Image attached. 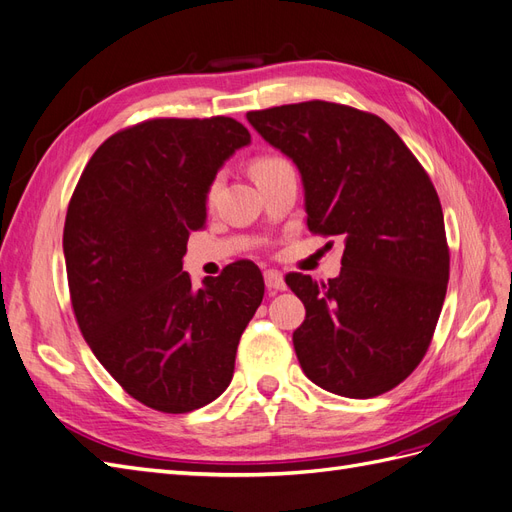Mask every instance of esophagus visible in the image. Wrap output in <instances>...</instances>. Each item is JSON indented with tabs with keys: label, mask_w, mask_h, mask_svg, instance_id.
Masks as SVG:
<instances>
[{
	"label": "esophagus",
	"mask_w": 512,
	"mask_h": 512,
	"mask_svg": "<svg viewBox=\"0 0 512 512\" xmlns=\"http://www.w3.org/2000/svg\"><path fill=\"white\" fill-rule=\"evenodd\" d=\"M265 284L271 292H277V290H284L286 288V282H284V275L280 271L275 269H269L265 271Z\"/></svg>",
	"instance_id": "1"
}]
</instances>
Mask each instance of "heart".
Masks as SVG:
<instances>
[{
	"instance_id": "b5f03b06",
	"label": "heart",
	"mask_w": 512,
	"mask_h": 512,
	"mask_svg": "<svg viewBox=\"0 0 512 512\" xmlns=\"http://www.w3.org/2000/svg\"><path fill=\"white\" fill-rule=\"evenodd\" d=\"M282 164H286L282 158H273V156L258 158V160H254V164H252V177H254V179L265 177V175H269V173H271V170L280 168ZM215 190H218V181H215V183L211 185V190H209V198L215 194Z\"/></svg>"
}]
</instances>
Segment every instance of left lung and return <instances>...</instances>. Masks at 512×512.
Listing matches in <instances>:
<instances>
[{
	"mask_svg": "<svg viewBox=\"0 0 512 512\" xmlns=\"http://www.w3.org/2000/svg\"><path fill=\"white\" fill-rule=\"evenodd\" d=\"M301 173L307 228L342 237V271L327 284L290 273L305 305L292 344L320 389L367 399L395 389L425 356L448 284L436 188L380 117L333 102L247 113Z\"/></svg>",
	"mask_w": 512,
	"mask_h": 512,
	"instance_id": "1",
	"label": "left lung"
}]
</instances>
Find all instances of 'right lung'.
<instances>
[{"label": "right lung", "mask_w": 512, "mask_h": 512, "mask_svg": "<svg viewBox=\"0 0 512 512\" xmlns=\"http://www.w3.org/2000/svg\"><path fill=\"white\" fill-rule=\"evenodd\" d=\"M250 143L230 117L143 121L106 138L68 205L76 322L108 374L153 410L192 412L228 389L241 333L265 294L250 260L198 290L183 271L215 175Z\"/></svg>", "instance_id": "right-lung-1"}]
</instances>
